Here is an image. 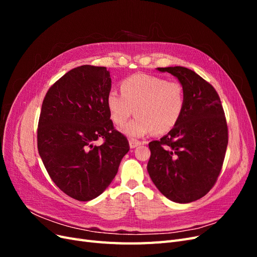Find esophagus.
I'll return each instance as SVG.
<instances>
[{
    "mask_svg": "<svg viewBox=\"0 0 257 257\" xmlns=\"http://www.w3.org/2000/svg\"><path fill=\"white\" fill-rule=\"evenodd\" d=\"M128 144H130V148H131V149H134V148L138 147L139 145H142V143L136 141V139H130Z\"/></svg>",
    "mask_w": 257,
    "mask_h": 257,
    "instance_id": "34e87169",
    "label": "esophagus"
}]
</instances>
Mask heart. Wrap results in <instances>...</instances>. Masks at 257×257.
<instances>
[{
  "mask_svg": "<svg viewBox=\"0 0 257 257\" xmlns=\"http://www.w3.org/2000/svg\"><path fill=\"white\" fill-rule=\"evenodd\" d=\"M121 93L110 91L106 104L110 118L122 125L135 111V118L122 126L130 137H142L150 133L165 134L173 130L183 112L184 90L176 81L147 74H136L120 84Z\"/></svg>",
  "mask_w": 257,
  "mask_h": 257,
  "instance_id": "1",
  "label": "heart"
}]
</instances>
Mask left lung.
<instances>
[{"instance_id":"obj_1","label":"left lung","mask_w":257,"mask_h":257,"mask_svg":"<svg viewBox=\"0 0 257 257\" xmlns=\"http://www.w3.org/2000/svg\"><path fill=\"white\" fill-rule=\"evenodd\" d=\"M184 90L183 112L176 126L149 144L148 173L168 199L188 204L205 196L220 175L228 144L224 110L214 88L182 66L159 67Z\"/></svg>"}]
</instances>
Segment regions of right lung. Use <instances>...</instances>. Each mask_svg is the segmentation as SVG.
I'll return each instance as SVG.
<instances>
[{"label":"right lung","mask_w":257,"mask_h":257,"mask_svg":"<svg viewBox=\"0 0 257 257\" xmlns=\"http://www.w3.org/2000/svg\"><path fill=\"white\" fill-rule=\"evenodd\" d=\"M110 89L106 67L82 65L51 85L42 105L38 153L58 188L80 201L108 188L130 150L126 137L110 120L106 104ZM99 138L104 143L96 146Z\"/></svg>","instance_id":"obj_1"}]
</instances>
